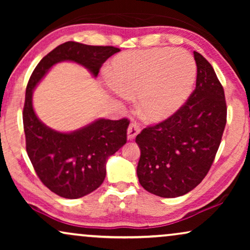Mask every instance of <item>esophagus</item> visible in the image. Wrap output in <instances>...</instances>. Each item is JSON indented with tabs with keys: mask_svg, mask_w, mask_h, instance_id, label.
Segmentation results:
<instances>
[{
	"mask_svg": "<svg viewBox=\"0 0 250 250\" xmlns=\"http://www.w3.org/2000/svg\"><path fill=\"white\" fill-rule=\"evenodd\" d=\"M139 132H140L139 124H136V123H132L127 128V139L128 140L135 139V136L139 134Z\"/></svg>",
	"mask_w": 250,
	"mask_h": 250,
	"instance_id": "esophagus-1",
	"label": "esophagus"
}]
</instances>
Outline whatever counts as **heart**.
Returning a JSON list of instances; mask_svg holds the SVG:
<instances>
[{
	"instance_id": "1",
	"label": "heart",
	"mask_w": 250,
	"mask_h": 250,
	"mask_svg": "<svg viewBox=\"0 0 250 250\" xmlns=\"http://www.w3.org/2000/svg\"><path fill=\"white\" fill-rule=\"evenodd\" d=\"M196 76V61L188 51L157 47L114 58L109 82L121 95L139 93L138 104L143 117L160 122L184 104Z\"/></svg>"
}]
</instances>
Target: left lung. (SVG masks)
Wrapping results in <instances>:
<instances>
[{
    "instance_id": "1",
    "label": "left lung",
    "mask_w": 250,
    "mask_h": 250,
    "mask_svg": "<svg viewBox=\"0 0 250 250\" xmlns=\"http://www.w3.org/2000/svg\"><path fill=\"white\" fill-rule=\"evenodd\" d=\"M196 88L175 114L138 134L139 182L150 193L176 198L193 190L215 159L225 124L224 90L211 64L194 51Z\"/></svg>"
}]
</instances>
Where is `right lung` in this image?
<instances>
[{
  "mask_svg": "<svg viewBox=\"0 0 250 250\" xmlns=\"http://www.w3.org/2000/svg\"><path fill=\"white\" fill-rule=\"evenodd\" d=\"M119 51L114 46L66 42L47 53L29 78L22 111L26 150L37 176L58 196L77 199L101 186L108 158L126 143L129 121L99 118L76 131L58 132L41 122L34 111V88L61 61L81 64L97 77L102 63Z\"/></svg>",
  "mask_w": 250,
  "mask_h": 250,
  "instance_id": "obj_1",
  "label": "right lung"
}]
</instances>
